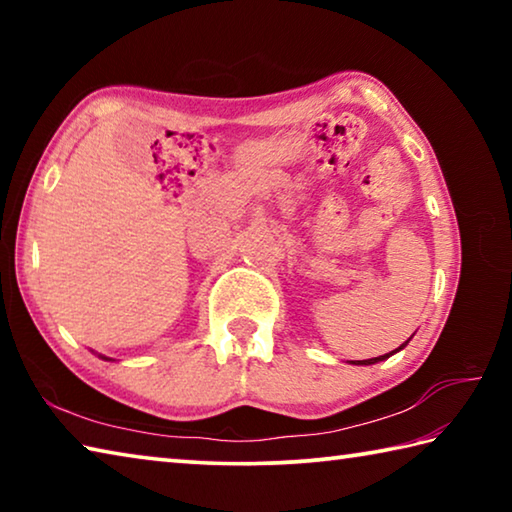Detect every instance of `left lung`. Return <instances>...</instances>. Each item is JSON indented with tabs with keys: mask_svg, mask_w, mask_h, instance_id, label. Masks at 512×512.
<instances>
[{
	"mask_svg": "<svg viewBox=\"0 0 512 512\" xmlns=\"http://www.w3.org/2000/svg\"><path fill=\"white\" fill-rule=\"evenodd\" d=\"M409 341H411V339H409ZM409 341H406V343H402V345H400V348H397V350H393V352H388V354H381V357H375V359H363V361H352V363H354V366H372V363L386 361L388 357H393V354H395V352H400V350H404V348H406V345H409Z\"/></svg>",
	"mask_w": 512,
	"mask_h": 512,
	"instance_id": "8db88e82",
	"label": "left lung"
}]
</instances>
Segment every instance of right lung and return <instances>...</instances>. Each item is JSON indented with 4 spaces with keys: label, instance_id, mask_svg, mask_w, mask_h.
Instances as JSON below:
<instances>
[{
    "label": "right lung",
    "instance_id": "1",
    "mask_svg": "<svg viewBox=\"0 0 512 512\" xmlns=\"http://www.w3.org/2000/svg\"><path fill=\"white\" fill-rule=\"evenodd\" d=\"M99 357H101V359H106V361H112V359H108V357H103V354H99Z\"/></svg>",
    "mask_w": 512,
    "mask_h": 512
}]
</instances>
